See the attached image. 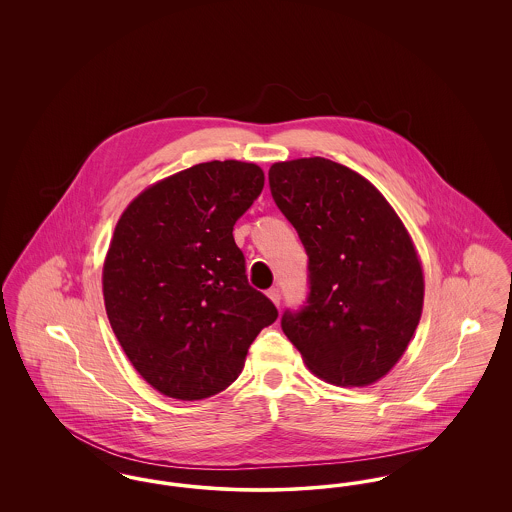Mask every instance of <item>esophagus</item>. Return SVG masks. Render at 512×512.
Returning <instances> with one entry per match:
<instances>
[{"mask_svg":"<svg viewBox=\"0 0 512 512\" xmlns=\"http://www.w3.org/2000/svg\"><path fill=\"white\" fill-rule=\"evenodd\" d=\"M268 297L272 299V303L274 305H280V299H282V295H280V290L278 288H270L267 292Z\"/></svg>","mask_w":512,"mask_h":512,"instance_id":"34e87169","label":"esophagus"}]
</instances>
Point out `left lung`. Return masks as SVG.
<instances>
[{
    "instance_id": "8db88e82",
    "label": "left lung",
    "mask_w": 512,
    "mask_h": 512,
    "mask_svg": "<svg viewBox=\"0 0 512 512\" xmlns=\"http://www.w3.org/2000/svg\"><path fill=\"white\" fill-rule=\"evenodd\" d=\"M270 194L307 251L309 292L282 330L305 365L336 386L386 376L418 326L424 276L386 197L330 159L274 163Z\"/></svg>"
}]
</instances>
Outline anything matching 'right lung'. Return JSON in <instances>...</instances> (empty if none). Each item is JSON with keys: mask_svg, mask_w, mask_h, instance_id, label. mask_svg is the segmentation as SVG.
Wrapping results in <instances>:
<instances>
[{"mask_svg": "<svg viewBox=\"0 0 512 512\" xmlns=\"http://www.w3.org/2000/svg\"><path fill=\"white\" fill-rule=\"evenodd\" d=\"M265 174L211 161L138 195L117 222L103 297L126 357L153 388L195 401L226 390L278 311L247 282L232 230Z\"/></svg>", "mask_w": 512, "mask_h": 512, "instance_id": "obj_1", "label": "right lung"}]
</instances>
